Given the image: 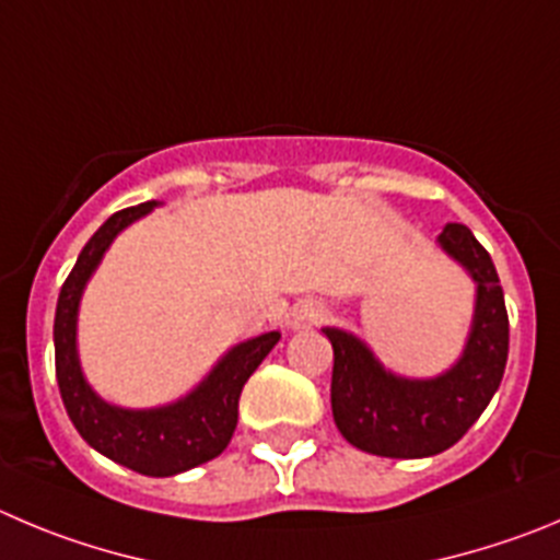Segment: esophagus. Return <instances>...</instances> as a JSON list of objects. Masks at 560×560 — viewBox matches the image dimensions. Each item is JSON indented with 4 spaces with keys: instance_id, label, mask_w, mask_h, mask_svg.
Returning a JSON list of instances; mask_svg holds the SVG:
<instances>
[{
    "instance_id": "obj_1",
    "label": "esophagus",
    "mask_w": 560,
    "mask_h": 560,
    "mask_svg": "<svg viewBox=\"0 0 560 560\" xmlns=\"http://www.w3.org/2000/svg\"><path fill=\"white\" fill-rule=\"evenodd\" d=\"M326 317V310L317 301H301L295 310L290 312V328H312Z\"/></svg>"
}]
</instances>
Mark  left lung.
<instances>
[{"label": "left lung", "instance_id": "1", "mask_svg": "<svg viewBox=\"0 0 560 560\" xmlns=\"http://www.w3.org/2000/svg\"><path fill=\"white\" fill-rule=\"evenodd\" d=\"M439 245L478 284L475 320L456 368L431 381L386 373L368 345L323 328L334 348V422L353 447L386 458H425L447 451L483 415L509 359V312L492 256L464 223H447Z\"/></svg>", "mask_w": 560, "mask_h": 560}]
</instances>
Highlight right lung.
I'll list each match as a JSON object with an SVG mask.
<instances>
[{
    "mask_svg": "<svg viewBox=\"0 0 560 560\" xmlns=\"http://www.w3.org/2000/svg\"><path fill=\"white\" fill-rule=\"evenodd\" d=\"M151 207L154 201H145L109 215L88 240L77 265L62 281L55 312V373L62 406L88 445L135 472L168 478L226 451L237 428L240 392L250 373L273 351L281 334H262L232 348L179 404L145 411L104 404L82 378L77 359V310L88 279L102 262L115 234L151 212Z\"/></svg>",
    "mask_w": 560,
    "mask_h": 560,
    "instance_id": "add662e5",
    "label": "right lung"
}]
</instances>
